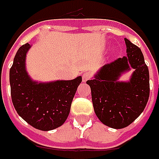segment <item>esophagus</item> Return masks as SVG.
<instances>
[{
  "mask_svg": "<svg viewBox=\"0 0 159 159\" xmlns=\"http://www.w3.org/2000/svg\"><path fill=\"white\" fill-rule=\"evenodd\" d=\"M90 77H91V75L89 72H85V73L83 75V83H86L88 80L90 79Z\"/></svg>",
  "mask_w": 159,
  "mask_h": 159,
  "instance_id": "esophagus-1",
  "label": "esophagus"
}]
</instances>
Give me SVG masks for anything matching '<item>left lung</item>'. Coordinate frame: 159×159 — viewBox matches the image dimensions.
I'll use <instances>...</instances> for the list:
<instances>
[{"instance_id":"left-lung-1","label":"left lung","mask_w":159,"mask_h":159,"mask_svg":"<svg viewBox=\"0 0 159 159\" xmlns=\"http://www.w3.org/2000/svg\"><path fill=\"white\" fill-rule=\"evenodd\" d=\"M126 56L104 65L89 80L96 116L103 125L114 129L128 126L145 109L148 101V68L140 48L125 38ZM133 69L130 80L119 77Z\"/></svg>"}]
</instances>
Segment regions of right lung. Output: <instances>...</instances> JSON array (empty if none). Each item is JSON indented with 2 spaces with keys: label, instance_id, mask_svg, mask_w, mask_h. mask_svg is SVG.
I'll list each match as a JSON object with an SVG mask.
<instances>
[{
  "label": "right lung",
  "instance_id": "1",
  "mask_svg": "<svg viewBox=\"0 0 159 159\" xmlns=\"http://www.w3.org/2000/svg\"><path fill=\"white\" fill-rule=\"evenodd\" d=\"M31 45L17 50L10 69L11 100L17 114L33 127L41 130L58 128L66 120L82 76L72 80L37 82L26 69V56Z\"/></svg>",
  "mask_w": 159,
  "mask_h": 159
}]
</instances>
